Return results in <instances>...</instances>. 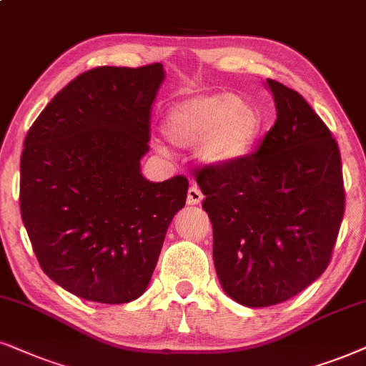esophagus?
I'll return each instance as SVG.
<instances>
[{
	"label": "esophagus",
	"instance_id": "esophagus-1",
	"mask_svg": "<svg viewBox=\"0 0 366 366\" xmlns=\"http://www.w3.org/2000/svg\"><path fill=\"white\" fill-rule=\"evenodd\" d=\"M202 199H204V196H202L201 189H199L196 184L189 187V191H187V204L196 206V204H199V202L202 201Z\"/></svg>",
	"mask_w": 366,
	"mask_h": 366
}]
</instances>
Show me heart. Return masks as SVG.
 <instances>
[{"mask_svg": "<svg viewBox=\"0 0 366 366\" xmlns=\"http://www.w3.org/2000/svg\"><path fill=\"white\" fill-rule=\"evenodd\" d=\"M265 118L252 99L229 92H202L172 103L162 118L170 145H196V157L209 167L244 159L260 140Z\"/></svg>", "mask_w": 366, "mask_h": 366, "instance_id": "1", "label": "heart"}]
</instances>
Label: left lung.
Returning <instances> with one entry per match:
<instances>
[{
	"instance_id": "left-lung-1",
	"label": "left lung",
	"mask_w": 366,
	"mask_h": 366,
	"mask_svg": "<svg viewBox=\"0 0 366 366\" xmlns=\"http://www.w3.org/2000/svg\"><path fill=\"white\" fill-rule=\"evenodd\" d=\"M267 87L277 119L260 149L237 164L196 170L217 279L247 307L280 304L319 279L345 214L331 132L297 91L274 79Z\"/></svg>"
}]
</instances>
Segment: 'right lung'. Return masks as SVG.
<instances>
[{"instance_id":"obj_1","label":"right lung","mask_w":366,"mask_h":366,"mask_svg":"<svg viewBox=\"0 0 366 366\" xmlns=\"http://www.w3.org/2000/svg\"><path fill=\"white\" fill-rule=\"evenodd\" d=\"M164 79L162 64L91 69L59 91L26 133L23 224L41 270L77 297H140L186 206L184 175L150 182L140 169Z\"/></svg>"}]
</instances>
